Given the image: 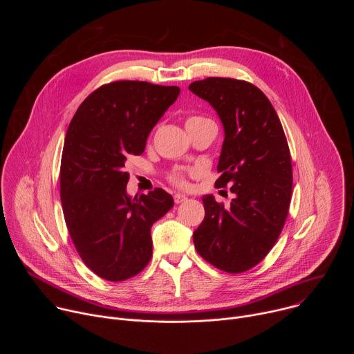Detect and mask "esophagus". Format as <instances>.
<instances>
[{"instance_id": "obj_1", "label": "esophagus", "mask_w": 354, "mask_h": 354, "mask_svg": "<svg viewBox=\"0 0 354 354\" xmlns=\"http://www.w3.org/2000/svg\"><path fill=\"white\" fill-rule=\"evenodd\" d=\"M174 200H175V203H176V205H179V203H183V201H186V200H187V197H186L185 194L176 193V194L174 196Z\"/></svg>"}]
</instances>
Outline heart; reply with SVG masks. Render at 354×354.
I'll list each match as a JSON object with an SVG mask.
<instances>
[{"mask_svg": "<svg viewBox=\"0 0 354 354\" xmlns=\"http://www.w3.org/2000/svg\"><path fill=\"white\" fill-rule=\"evenodd\" d=\"M198 120H205V118H198V116L189 118L186 124L193 123V122H198ZM197 174H198V169H175L168 175V179L172 185H175L178 187H187V185H189L187 178L194 176Z\"/></svg>", "mask_w": 354, "mask_h": 354, "instance_id": "obj_1", "label": "heart"}]
</instances>
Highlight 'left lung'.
<instances>
[{
  "label": "left lung",
  "instance_id": "1",
  "mask_svg": "<svg viewBox=\"0 0 354 354\" xmlns=\"http://www.w3.org/2000/svg\"><path fill=\"white\" fill-rule=\"evenodd\" d=\"M189 89L217 111L225 131L216 187L235 194L224 207L205 196V220L193 232L197 254L227 273L262 262L288 214L292 167L287 138L268 96L254 84L209 77Z\"/></svg>",
  "mask_w": 354,
  "mask_h": 354
}]
</instances>
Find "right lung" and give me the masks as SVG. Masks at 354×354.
<instances>
[{"label":"right lung","instance_id":"right-lung-1","mask_svg":"<svg viewBox=\"0 0 354 354\" xmlns=\"http://www.w3.org/2000/svg\"><path fill=\"white\" fill-rule=\"evenodd\" d=\"M179 92L145 81L105 84L85 97L68 126L60 167L63 214L82 262L105 280H127L148 265L151 227L174 206L161 187L129 197L124 162L142 154Z\"/></svg>","mask_w":354,"mask_h":354}]
</instances>
